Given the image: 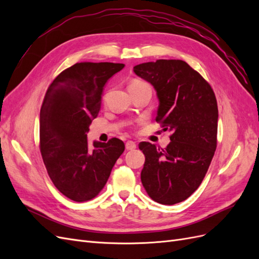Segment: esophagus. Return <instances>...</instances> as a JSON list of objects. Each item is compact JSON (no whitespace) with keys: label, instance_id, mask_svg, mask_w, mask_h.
<instances>
[{"label":"esophagus","instance_id":"obj_1","mask_svg":"<svg viewBox=\"0 0 259 259\" xmlns=\"http://www.w3.org/2000/svg\"><path fill=\"white\" fill-rule=\"evenodd\" d=\"M136 143L133 142V140H128V142L125 144V148H126L127 150H134V149H136Z\"/></svg>","mask_w":259,"mask_h":259}]
</instances>
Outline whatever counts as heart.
Wrapping results in <instances>:
<instances>
[{"label": "heart", "mask_w": 259, "mask_h": 259, "mask_svg": "<svg viewBox=\"0 0 259 259\" xmlns=\"http://www.w3.org/2000/svg\"><path fill=\"white\" fill-rule=\"evenodd\" d=\"M143 82H140V81H135V82H133V83H131L130 85H135V84H142Z\"/></svg>", "instance_id": "b5f03b06"}]
</instances>
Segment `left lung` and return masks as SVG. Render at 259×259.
Segmentation results:
<instances>
[{"instance_id":"1","label":"left lung","mask_w":259,"mask_h":259,"mask_svg":"<svg viewBox=\"0 0 259 259\" xmlns=\"http://www.w3.org/2000/svg\"><path fill=\"white\" fill-rule=\"evenodd\" d=\"M150 83L159 99L155 121L168 130L165 149L143 142L142 183L153 201L165 205L183 202L198 189L217 146L218 108L215 94L186 61L159 59L134 67Z\"/></svg>"}]
</instances>
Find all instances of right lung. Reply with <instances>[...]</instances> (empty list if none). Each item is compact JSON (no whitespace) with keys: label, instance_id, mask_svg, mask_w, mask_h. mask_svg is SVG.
I'll list each match as a JSON object with an SVG mask.
<instances>
[{"label":"right lung","instance_id":"add662e5","mask_svg":"<svg viewBox=\"0 0 259 259\" xmlns=\"http://www.w3.org/2000/svg\"><path fill=\"white\" fill-rule=\"evenodd\" d=\"M124 68L113 62H77L45 94L40 111V150L50 178L70 200H92L105 187L125 146L121 139L88 144L107 81Z\"/></svg>","mask_w":259,"mask_h":259}]
</instances>
